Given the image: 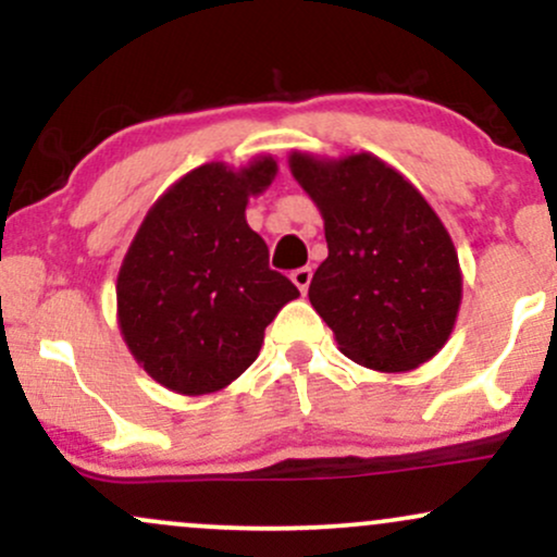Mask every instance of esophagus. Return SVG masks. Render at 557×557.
I'll return each instance as SVG.
<instances>
[{
  "mask_svg": "<svg viewBox=\"0 0 557 557\" xmlns=\"http://www.w3.org/2000/svg\"><path fill=\"white\" fill-rule=\"evenodd\" d=\"M290 280L296 283L300 293H306V290H309V283H311V270H309V267H300V270L290 274Z\"/></svg>",
  "mask_w": 557,
  "mask_h": 557,
  "instance_id": "1",
  "label": "esophagus"
}]
</instances>
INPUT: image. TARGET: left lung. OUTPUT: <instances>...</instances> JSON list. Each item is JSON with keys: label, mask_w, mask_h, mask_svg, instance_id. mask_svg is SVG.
I'll list each match as a JSON object with an SVG mask.
<instances>
[{"label": "left lung", "mask_w": 557, "mask_h": 557, "mask_svg": "<svg viewBox=\"0 0 557 557\" xmlns=\"http://www.w3.org/2000/svg\"><path fill=\"white\" fill-rule=\"evenodd\" d=\"M290 172L324 220L327 259L309 285L317 314L350 361L411 372L447 343L461 309L456 246L398 170L361 151H293Z\"/></svg>", "instance_id": "8db88e82"}]
</instances>
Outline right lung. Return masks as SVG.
<instances>
[{
  "instance_id": "right-lung-1",
  "label": "right lung",
  "mask_w": 557,
  "mask_h": 557,
  "mask_svg": "<svg viewBox=\"0 0 557 557\" xmlns=\"http://www.w3.org/2000/svg\"><path fill=\"white\" fill-rule=\"evenodd\" d=\"M277 175L272 157L209 162L172 183L140 222L117 274V324L144 372L207 395L257 361L267 324L298 287L270 270L246 203Z\"/></svg>"
}]
</instances>
